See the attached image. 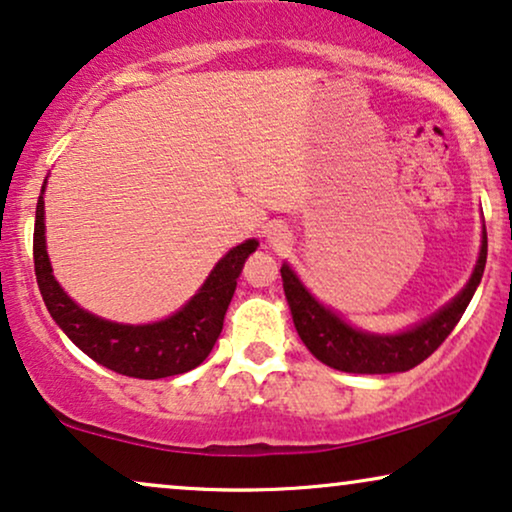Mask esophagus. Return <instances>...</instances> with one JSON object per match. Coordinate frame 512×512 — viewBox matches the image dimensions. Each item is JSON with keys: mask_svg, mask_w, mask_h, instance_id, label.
<instances>
[{"mask_svg": "<svg viewBox=\"0 0 512 512\" xmlns=\"http://www.w3.org/2000/svg\"><path fill=\"white\" fill-rule=\"evenodd\" d=\"M268 242L272 247H284V244H289V232L282 225H272L268 230Z\"/></svg>", "mask_w": 512, "mask_h": 512, "instance_id": "34e87169", "label": "esophagus"}]
</instances>
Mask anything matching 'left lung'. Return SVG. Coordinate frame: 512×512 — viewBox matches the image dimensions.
<instances>
[{
    "mask_svg": "<svg viewBox=\"0 0 512 512\" xmlns=\"http://www.w3.org/2000/svg\"><path fill=\"white\" fill-rule=\"evenodd\" d=\"M484 263H487V232L482 237L480 258L466 289L430 320L397 336H376L353 329L317 303L289 265H282L280 272L298 336L317 360L348 374H395L421 364L454 331L482 280Z\"/></svg>",
    "mask_w": 512,
    "mask_h": 512,
    "instance_id": "1",
    "label": "left lung"
}]
</instances>
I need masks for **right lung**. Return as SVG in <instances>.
Instances as JSON below:
<instances>
[{"mask_svg":"<svg viewBox=\"0 0 512 512\" xmlns=\"http://www.w3.org/2000/svg\"><path fill=\"white\" fill-rule=\"evenodd\" d=\"M256 247L258 242L249 240L230 249L211 270L202 289L169 320L131 327L86 313L53 280L44 240V185L37 199L35 237H32L39 291L46 310L65 331V336L103 367L122 376L148 378V381L185 374L207 360L223 329V317L235 294L237 277Z\"/></svg>","mask_w":512,"mask_h":512,"instance_id":"add662e5","label":"right lung"}]
</instances>
